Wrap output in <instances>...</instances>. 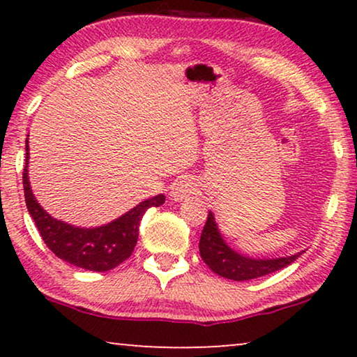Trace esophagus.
Masks as SVG:
<instances>
[{
  "label": "esophagus",
  "instance_id": "esophagus-1",
  "mask_svg": "<svg viewBox=\"0 0 357 357\" xmlns=\"http://www.w3.org/2000/svg\"><path fill=\"white\" fill-rule=\"evenodd\" d=\"M195 192H197V183L193 182V178L183 177L178 178L177 182L172 185V190H170V199L175 203L183 202V199H188L193 197Z\"/></svg>",
  "mask_w": 357,
  "mask_h": 357
}]
</instances>
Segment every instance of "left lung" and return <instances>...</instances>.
Returning <instances> with one entry per match:
<instances>
[{
  "instance_id": "obj_1",
  "label": "left lung",
  "mask_w": 357,
  "mask_h": 357,
  "mask_svg": "<svg viewBox=\"0 0 357 357\" xmlns=\"http://www.w3.org/2000/svg\"><path fill=\"white\" fill-rule=\"evenodd\" d=\"M302 253L304 250L297 252L294 255L278 258H253L243 255V253L234 250L224 241L213 211L208 213L206 224H204L202 237H199V255H202L203 261L216 275L232 281H248L270 275V273L291 265Z\"/></svg>"
}]
</instances>
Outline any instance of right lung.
<instances>
[{"label": "right lung", "mask_w": 357, "mask_h": 357, "mask_svg": "<svg viewBox=\"0 0 357 357\" xmlns=\"http://www.w3.org/2000/svg\"><path fill=\"white\" fill-rule=\"evenodd\" d=\"M29 136V135H27ZM29 138L26 139V167L22 174L24 197L29 213L43 242L63 261L89 271H109L131 255L138 242L139 224L144 213L164 204L162 193L136 204L114 221L96 227H79L48 214L37 202L29 182Z\"/></svg>", "instance_id": "obj_1"}]
</instances>
